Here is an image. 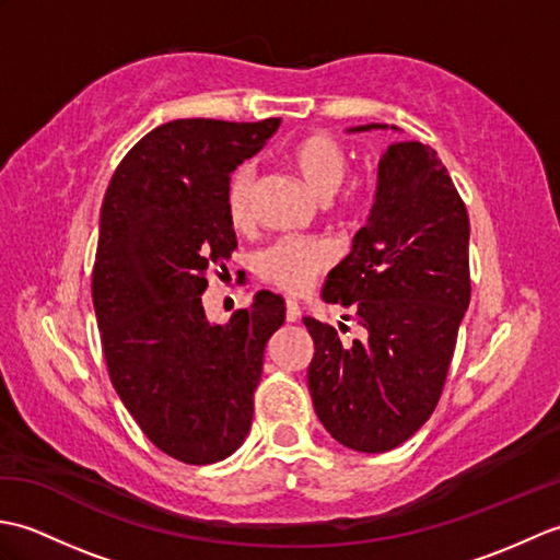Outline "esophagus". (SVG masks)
<instances>
[{
  "label": "esophagus",
  "instance_id": "obj_1",
  "mask_svg": "<svg viewBox=\"0 0 560 560\" xmlns=\"http://www.w3.org/2000/svg\"><path fill=\"white\" fill-rule=\"evenodd\" d=\"M301 317V307H299V303H293V301H287V323H295V319Z\"/></svg>",
  "mask_w": 560,
  "mask_h": 560
}]
</instances>
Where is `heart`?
<instances>
[{
  "instance_id": "obj_1",
  "label": "heart",
  "mask_w": 560,
  "mask_h": 560,
  "mask_svg": "<svg viewBox=\"0 0 560 560\" xmlns=\"http://www.w3.org/2000/svg\"><path fill=\"white\" fill-rule=\"evenodd\" d=\"M289 163L307 187V192L319 201L337 195L349 171V151L337 137L315 132L303 137L289 149ZM257 171L253 163L237 165L225 189V211L235 229H245L253 217V192ZM331 261L329 247L323 243L279 241L259 255L257 271L271 287L287 293H305L313 287L317 273H323Z\"/></svg>"
}]
</instances>
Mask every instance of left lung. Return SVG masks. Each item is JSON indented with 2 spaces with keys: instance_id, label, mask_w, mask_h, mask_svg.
Returning <instances> with one entry per match:
<instances>
[{
  "instance_id": "left-lung-1",
  "label": "left lung",
  "mask_w": 560,
  "mask_h": 560,
  "mask_svg": "<svg viewBox=\"0 0 560 560\" xmlns=\"http://www.w3.org/2000/svg\"><path fill=\"white\" fill-rule=\"evenodd\" d=\"M368 129L387 125L349 132ZM469 295L467 207L431 147L397 141L377 163L371 217L323 289L351 307L365 341L341 343L335 327L303 317L315 341L307 387L327 433L387 452L419 431L443 395Z\"/></svg>"
}]
</instances>
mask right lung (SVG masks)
<instances>
[{
	"mask_svg": "<svg viewBox=\"0 0 560 560\" xmlns=\"http://www.w3.org/2000/svg\"><path fill=\"white\" fill-rule=\"evenodd\" d=\"M261 122L173 120L117 165L101 209L93 307L113 387L141 431L185 464L221 462L253 425V395L281 295L261 291L229 325L207 319V271L237 247L231 173L265 147Z\"/></svg>",
	"mask_w": 560,
	"mask_h": 560,
	"instance_id": "add662e5",
	"label": "right lung"
}]
</instances>
